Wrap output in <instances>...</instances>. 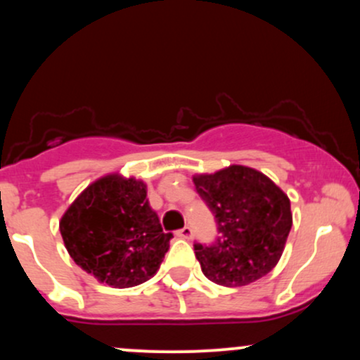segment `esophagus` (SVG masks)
<instances>
[{
  "label": "esophagus",
  "mask_w": 360,
  "mask_h": 360,
  "mask_svg": "<svg viewBox=\"0 0 360 360\" xmlns=\"http://www.w3.org/2000/svg\"><path fill=\"white\" fill-rule=\"evenodd\" d=\"M176 235H177V237H181V238H186V240H191V238H193V229H191V226H184V229L177 230Z\"/></svg>",
  "instance_id": "34e87169"
}]
</instances>
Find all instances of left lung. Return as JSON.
<instances>
[{"label":"left lung","instance_id":"8db88e82","mask_svg":"<svg viewBox=\"0 0 360 360\" xmlns=\"http://www.w3.org/2000/svg\"><path fill=\"white\" fill-rule=\"evenodd\" d=\"M193 183L220 233L212 245L194 243L206 278L238 288L274 269L292 225L291 203L283 189L245 166L194 176Z\"/></svg>","mask_w":360,"mask_h":360}]
</instances>
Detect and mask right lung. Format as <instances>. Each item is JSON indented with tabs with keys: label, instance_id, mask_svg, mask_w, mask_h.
I'll list each match as a JSON object with an SVG mask.
<instances>
[{
	"label": "right lung",
	"instance_id": "right-lung-1",
	"mask_svg": "<svg viewBox=\"0 0 360 360\" xmlns=\"http://www.w3.org/2000/svg\"><path fill=\"white\" fill-rule=\"evenodd\" d=\"M59 229L74 262L120 289L150 279L172 238L148 205L147 184L120 174L89 184L62 214Z\"/></svg>",
	"mask_w": 360,
	"mask_h": 360
}]
</instances>
